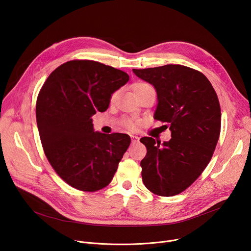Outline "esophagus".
Wrapping results in <instances>:
<instances>
[{
  "instance_id": "1",
  "label": "esophagus",
  "mask_w": 251,
  "mask_h": 251,
  "mask_svg": "<svg viewBox=\"0 0 251 251\" xmlns=\"http://www.w3.org/2000/svg\"><path fill=\"white\" fill-rule=\"evenodd\" d=\"M131 140H132V144H136V143H138L139 141V137L131 135Z\"/></svg>"
}]
</instances>
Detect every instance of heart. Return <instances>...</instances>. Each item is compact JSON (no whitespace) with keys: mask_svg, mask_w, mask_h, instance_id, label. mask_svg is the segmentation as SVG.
<instances>
[{"mask_svg":"<svg viewBox=\"0 0 251 251\" xmlns=\"http://www.w3.org/2000/svg\"><path fill=\"white\" fill-rule=\"evenodd\" d=\"M132 89H133V92L135 94L136 97H139L140 95L144 94L150 90L153 89V87L147 83V82H143V81H140V82H136L132 85ZM118 97V92H114L110 98V101L111 102H115L116 99ZM125 125L129 128V129H134L136 127V122L132 121V120H127L125 121Z\"/></svg>","mask_w":251,"mask_h":251,"instance_id":"1","label":"heart"}]
</instances>
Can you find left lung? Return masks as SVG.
I'll list each match as a JSON object with an SVG mask.
<instances>
[{"label":"left lung","mask_w":251,"mask_h":251,"mask_svg":"<svg viewBox=\"0 0 251 251\" xmlns=\"http://www.w3.org/2000/svg\"><path fill=\"white\" fill-rule=\"evenodd\" d=\"M133 73L156 89L154 119L167 122L172 133L163 144L151 137L140 139L147 148L140 164L143 183L155 195H177L201 176L216 149L222 117L218 95L201 73L184 65Z\"/></svg>","instance_id":"obj_1"}]
</instances>
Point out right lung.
I'll list each match as a JSON object with an SVG mask.
<instances>
[{"label": "right lung", "mask_w": 251, "mask_h": 251, "mask_svg": "<svg viewBox=\"0 0 251 251\" xmlns=\"http://www.w3.org/2000/svg\"><path fill=\"white\" fill-rule=\"evenodd\" d=\"M129 80L120 69L93 60H70L48 77L35 114L45 154L69 186L96 192L109 185L131 138L95 132L92 116L108 108Z\"/></svg>", "instance_id": "right-lung-1"}]
</instances>
